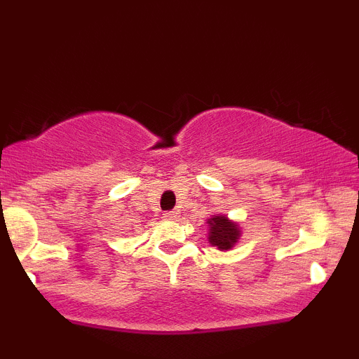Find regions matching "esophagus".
I'll list each match as a JSON object with an SVG mask.
<instances>
[{"label": "esophagus", "mask_w": 359, "mask_h": 359, "mask_svg": "<svg viewBox=\"0 0 359 359\" xmlns=\"http://www.w3.org/2000/svg\"><path fill=\"white\" fill-rule=\"evenodd\" d=\"M177 216H179V211H165V212H163V217H165V219H175Z\"/></svg>", "instance_id": "obj_1"}]
</instances>
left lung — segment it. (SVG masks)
Here are the masks:
<instances>
[{
  "instance_id": "obj_1",
  "label": "left lung",
  "mask_w": 359,
  "mask_h": 359,
  "mask_svg": "<svg viewBox=\"0 0 359 359\" xmlns=\"http://www.w3.org/2000/svg\"><path fill=\"white\" fill-rule=\"evenodd\" d=\"M211 226V236L209 243L212 246H217L219 250H229L240 238L236 222H231L226 216H214L208 221Z\"/></svg>"
}]
</instances>
